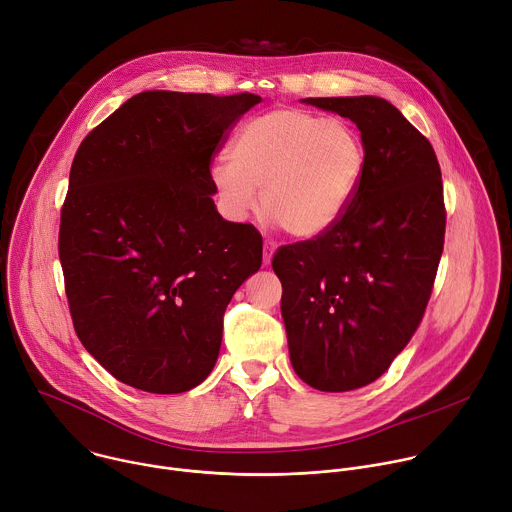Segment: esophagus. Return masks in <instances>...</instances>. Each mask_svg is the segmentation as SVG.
Masks as SVG:
<instances>
[{
    "label": "esophagus",
    "mask_w": 512,
    "mask_h": 512,
    "mask_svg": "<svg viewBox=\"0 0 512 512\" xmlns=\"http://www.w3.org/2000/svg\"><path fill=\"white\" fill-rule=\"evenodd\" d=\"M275 249H277V245L273 241H265V245H263V265L271 263V257H273Z\"/></svg>",
    "instance_id": "esophagus-1"
}]
</instances>
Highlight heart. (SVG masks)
Here are the masks:
<instances>
[{
	"instance_id": "obj_1",
	"label": "heart",
	"mask_w": 512,
	"mask_h": 512,
	"mask_svg": "<svg viewBox=\"0 0 512 512\" xmlns=\"http://www.w3.org/2000/svg\"><path fill=\"white\" fill-rule=\"evenodd\" d=\"M364 170L367 150L348 123L277 107L243 123L210 180L231 218H245L261 190V208L277 227L312 239L340 221Z\"/></svg>"
}]
</instances>
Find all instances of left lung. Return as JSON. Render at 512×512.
Instances as JSON below:
<instances>
[{"label": "left lung", "instance_id": "obj_1", "mask_svg": "<svg viewBox=\"0 0 512 512\" xmlns=\"http://www.w3.org/2000/svg\"><path fill=\"white\" fill-rule=\"evenodd\" d=\"M302 101L350 119L367 150L340 221L271 261L291 367L310 387L342 393L377 381L423 318L444 251V184L431 143L389 101Z\"/></svg>", "mask_w": 512, "mask_h": 512}]
</instances>
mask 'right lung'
<instances>
[{
  "label": "right lung",
  "mask_w": 512,
  "mask_h": 512,
  "mask_svg": "<svg viewBox=\"0 0 512 512\" xmlns=\"http://www.w3.org/2000/svg\"><path fill=\"white\" fill-rule=\"evenodd\" d=\"M259 95L143 91L81 143L58 257L75 332L117 381L172 395L200 385L239 285L259 271L253 225L218 214L210 162Z\"/></svg>",
  "instance_id": "1"
}]
</instances>
